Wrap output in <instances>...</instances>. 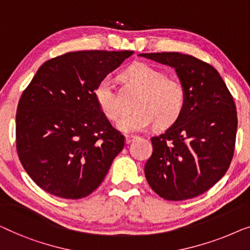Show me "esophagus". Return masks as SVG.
I'll return each instance as SVG.
<instances>
[{
  "label": "esophagus",
  "mask_w": 250,
  "mask_h": 250,
  "mask_svg": "<svg viewBox=\"0 0 250 250\" xmlns=\"http://www.w3.org/2000/svg\"><path fill=\"white\" fill-rule=\"evenodd\" d=\"M135 139H137V137L133 136V135H126V136H125V143H126V144L132 143Z\"/></svg>",
  "instance_id": "esophagus-1"
}]
</instances>
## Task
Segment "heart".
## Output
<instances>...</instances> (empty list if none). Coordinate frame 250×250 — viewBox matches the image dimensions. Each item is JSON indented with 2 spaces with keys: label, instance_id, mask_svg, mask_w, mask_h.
I'll return each mask as SVG.
<instances>
[{
  "label": "heart",
  "instance_id": "obj_1",
  "mask_svg": "<svg viewBox=\"0 0 250 250\" xmlns=\"http://www.w3.org/2000/svg\"><path fill=\"white\" fill-rule=\"evenodd\" d=\"M125 77L142 90V95L136 101V112L124 115L118 121V129L128 133L144 132L155 122L159 126H167L178 120L186 104V89L180 80L167 77L163 71L145 63L130 66ZM95 98L107 119L114 121L120 117L122 107L110 76L98 83Z\"/></svg>",
  "mask_w": 250,
  "mask_h": 250
}]
</instances>
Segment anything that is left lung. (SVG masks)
<instances>
[{
	"label": "left lung",
	"mask_w": 250,
	"mask_h": 250,
	"mask_svg": "<svg viewBox=\"0 0 250 250\" xmlns=\"http://www.w3.org/2000/svg\"><path fill=\"white\" fill-rule=\"evenodd\" d=\"M139 55L174 68L186 89L178 120L150 138L147 182L167 200L194 198L212 188L231 164L238 126L233 97L219 72L195 56L177 52Z\"/></svg>",
	"instance_id": "8db88e82"
}]
</instances>
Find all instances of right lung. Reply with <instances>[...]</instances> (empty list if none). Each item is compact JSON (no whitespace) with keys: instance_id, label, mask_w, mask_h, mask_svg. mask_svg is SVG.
I'll return each instance as SVG.
<instances>
[{"instance_id":"1","label":"right lung","mask_w":250,"mask_h":250,"mask_svg":"<svg viewBox=\"0 0 250 250\" xmlns=\"http://www.w3.org/2000/svg\"><path fill=\"white\" fill-rule=\"evenodd\" d=\"M132 51L70 52L48 60L22 91L16 147L28 175L48 194L79 199L104 180L125 138L95 98L104 77Z\"/></svg>"}]
</instances>
